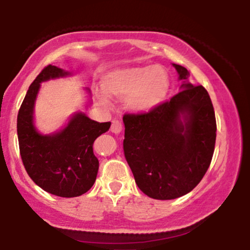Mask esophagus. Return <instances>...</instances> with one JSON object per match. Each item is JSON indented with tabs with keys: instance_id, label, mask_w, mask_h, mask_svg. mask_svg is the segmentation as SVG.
<instances>
[{
	"instance_id": "obj_1",
	"label": "esophagus",
	"mask_w": 250,
	"mask_h": 250,
	"mask_svg": "<svg viewBox=\"0 0 250 250\" xmlns=\"http://www.w3.org/2000/svg\"><path fill=\"white\" fill-rule=\"evenodd\" d=\"M123 129V125H122V122L120 121V120H113V122H111V127H110V130L113 131L114 134H120L122 131Z\"/></svg>"
}]
</instances>
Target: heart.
<instances>
[{"mask_svg": "<svg viewBox=\"0 0 250 250\" xmlns=\"http://www.w3.org/2000/svg\"><path fill=\"white\" fill-rule=\"evenodd\" d=\"M103 89L110 96L127 97V104L139 113L156 108L168 95L170 81L167 71L160 65L131 67L111 71L103 79ZM100 101L107 103L105 96Z\"/></svg>", "mask_w": 250, "mask_h": 250, "instance_id": "obj_1", "label": "heart"}]
</instances>
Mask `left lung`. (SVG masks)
<instances>
[{
	"mask_svg": "<svg viewBox=\"0 0 250 250\" xmlns=\"http://www.w3.org/2000/svg\"><path fill=\"white\" fill-rule=\"evenodd\" d=\"M180 80L188 70L174 64ZM183 90L148 113L125 114L123 151L137 187L151 199L173 200L191 191L207 173L216 140L213 103L202 85Z\"/></svg>",
	"mask_w": 250,
	"mask_h": 250,
	"instance_id": "left-lung-1",
	"label": "left lung"
}]
</instances>
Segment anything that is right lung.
Returning <instances> with one entry per match:
<instances>
[{
  "instance_id": "1",
  "label": "right lung",
  "mask_w": 250,
  "mask_h": 250,
  "mask_svg": "<svg viewBox=\"0 0 250 250\" xmlns=\"http://www.w3.org/2000/svg\"><path fill=\"white\" fill-rule=\"evenodd\" d=\"M68 75L55 65H47L31 83L17 115V136L22 162L30 179L48 193L75 197L87 193L95 182L99 160L93 143L105 133L110 122H96L75 114L60 133L41 135L34 127L33 113L40 83Z\"/></svg>"
}]
</instances>
